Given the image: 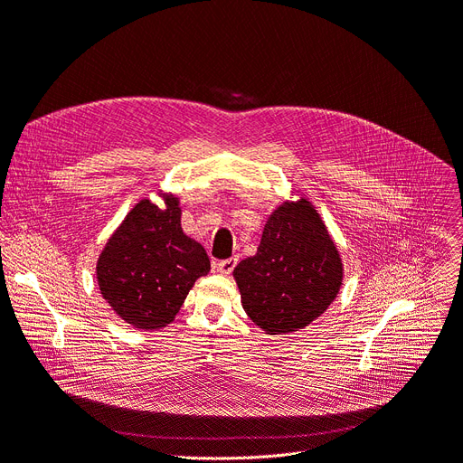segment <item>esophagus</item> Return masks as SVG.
Here are the masks:
<instances>
[{"instance_id":"obj_1","label":"esophagus","mask_w":463,"mask_h":463,"mask_svg":"<svg viewBox=\"0 0 463 463\" xmlns=\"http://www.w3.org/2000/svg\"><path fill=\"white\" fill-rule=\"evenodd\" d=\"M236 263H238V259H236V257H231V259H223V260H219V263H217L215 267H217V270H219L221 274L229 276V274L234 270Z\"/></svg>"}]
</instances>
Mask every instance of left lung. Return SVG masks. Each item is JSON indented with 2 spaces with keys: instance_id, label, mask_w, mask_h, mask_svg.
Returning <instances> with one entry per match:
<instances>
[{
  "instance_id": "1",
  "label": "left lung",
  "mask_w": 463,
  "mask_h": 463,
  "mask_svg": "<svg viewBox=\"0 0 463 463\" xmlns=\"http://www.w3.org/2000/svg\"><path fill=\"white\" fill-rule=\"evenodd\" d=\"M234 278L251 321L270 335L293 333L324 314L343 284V263L307 198L279 206L253 257Z\"/></svg>"
}]
</instances>
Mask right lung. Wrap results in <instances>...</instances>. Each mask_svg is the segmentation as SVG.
<instances>
[{"label": "right lung", "mask_w": 463, "mask_h": 463, "mask_svg": "<svg viewBox=\"0 0 463 463\" xmlns=\"http://www.w3.org/2000/svg\"><path fill=\"white\" fill-rule=\"evenodd\" d=\"M170 196L160 210L142 200L98 259V286L111 308L136 329L168 326L196 278L210 272L206 250L182 231Z\"/></svg>", "instance_id": "1"}]
</instances>
